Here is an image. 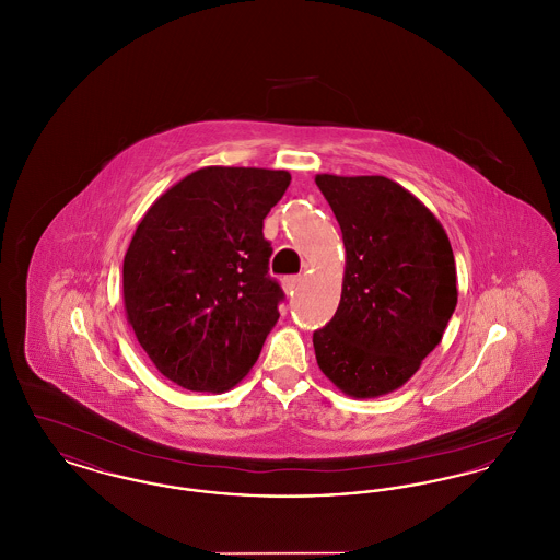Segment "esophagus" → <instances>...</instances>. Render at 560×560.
Masks as SVG:
<instances>
[{
    "instance_id": "34e87169",
    "label": "esophagus",
    "mask_w": 560,
    "mask_h": 560,
    "mask_svg": "<svg viewBox=\"0 0 560 560\" xmlns=\"http://www.w3.org/2000/svg\"><path fill=\"white\" fill-rule=\"evenodd\" d=\"M300 285H302V277H300V275H295V277H285V279H283V290L288 293L295 292Z\"/></svg>"
}]
</instances>
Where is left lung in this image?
<instances>
[{
	"instance_id": "8db88e82",
	"label": "left lung",
	"mask_w": 560,
	"mask_h": 560,
	"mask_svg": "<svg viewBox=\"0 0 560 560\" xmlns=\"http://www.w3.org/2000/svg\"><path fill=\"white\" fill-rule=\"evenodd\" d=\"M347 247L340 306L313 334L345 395L400 388L441 342L457 304L452 243L427 206L384 176L317 174Z\"/></svg>"
}]
</instances>
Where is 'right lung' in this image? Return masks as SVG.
<instances>
[{"instance_id": "obj_1", "label": "right lung", "mask_w": 560, "mask_h": 560, "mask_svg": "<svg viewBox=\"0 0 560 560\" xmlns=\"http://www.w3.org/2000/svg\"><path fill=\"white\" fill-rule=\"evenodd\" d=\"M290 172L201 167L167 188L124 258V306L136 340L167 380L195 393L237 386L279 319L262 222Z\"/></svg>"}]
</instances>
